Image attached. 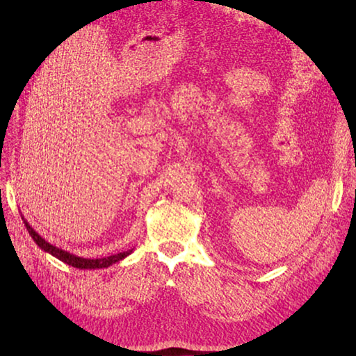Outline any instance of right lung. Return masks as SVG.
I'll use <instances>...</instances> for the list:
<instances>
[{
    "mask_svg": "<svg viewBox=\"0 0 356 356\" xmlns=\"http://www.w3.org/2000/svg\"><path fill=\"white\" fill-rule=\"evenodd\" d=\"M24 225L30 234V236L34 239V242L37 245H39L44 252L56 257L58 259L63 261L65 264L67 266H72L74 268H79V270H97V268H108L109 266L115 264V263H120V261H122L125 257H128L131 252H133V250H128V251H124V252H118V254H114V255H109V257H104V258H83V257H79V255H74L69 251H65L59 247H56L53 244H50V242H47L44 238H42V235L37 234L31 227L30 223L24 219V216H22Z\"/></svg>",
    "mask_w": 356,
    "mask_h": 356,
    "instance_id": "add662e5",
    "label": "right lung"
}]
</instances>
